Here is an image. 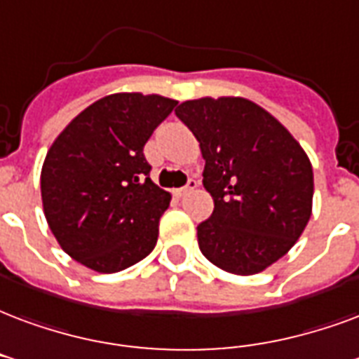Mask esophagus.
Here are the masks:
<instances>
[{
  "label": "esophagus",
  "instance_id": "obj_1",
  "mask_svg": "<svg viewBox=\"0 0 359 359\" xmlns=\"http://www.w3.org/2000/svg\"><path fill=\"white\" fill-rule=\"evenodd\" d=\"M196 188H198V180L188 179L187 187L177 188V190H172V194H175V196H177V198H182V196H187L188 192H192V190H196Z\"/></svg>",
  "mask_w": 359,
  "mask_h": 359
}]
</instances>
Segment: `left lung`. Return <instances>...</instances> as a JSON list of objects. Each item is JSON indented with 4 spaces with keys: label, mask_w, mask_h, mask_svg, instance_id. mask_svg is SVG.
I'll list each match as a JSON object with an SVG mask.
<instances>
[{
    "label": "left lung",
    "mask_w": 359,
    "mask_h": 359,
    "mask_svg": "<svg viewBox=\"0 0 359 359\" xmlns=\"http://www.w3.org/2000/svg\"><path fill=\"white\" fill-rule=\"evenodd\" d=\"M175 114L200 142L203 187L215 201L198 224L201 253L232 274L262 272L310 220V159L274 116L247 98L187 100Z\"/></svg>",
    "instance_id": "obj_1"
}]
</instances>
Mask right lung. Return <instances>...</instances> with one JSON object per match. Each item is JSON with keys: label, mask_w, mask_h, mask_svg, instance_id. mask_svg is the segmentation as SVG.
<instances>
[{"label": "right lung", "mask_w": 359, "mask_h": 359, "mask_svg": "<svg viewBox=\"0 0 359 359\" xmlns=\"http://www.w3.org/2000/svg\"><path fill=\"white\" fill-rule=\"evenodd\" d=\"M177 100L116 93L60 133L41 169L51 232L74 261L114 274L152 253L171 194L150 179L144 144Z\"/></svg>", "instance_id": "1"}]
</instances>
